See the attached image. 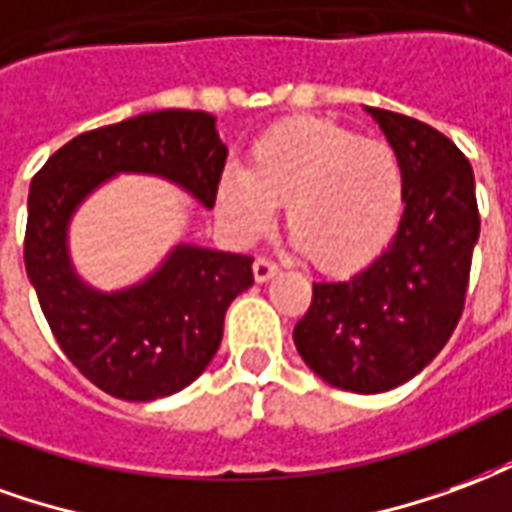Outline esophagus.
I'll use <instances>...</instances> for the list:
<instances>
[{"label": "esophagus", "mask_w": 512, "mask_h": 512, "mask_svg": "<svg viewBox=\"0 0 512 512\" xmlns=\"http://www.w3.org/2000/svg\"><path fill=\"white\" fill-rule=\"evenodd\" d=\"M275 272H278V264H275L272 259H264V256H259V259L253 261V278H256L259 283L270 281Z\"/></svg>", "instance_id": "34e87169"}]
</instances>
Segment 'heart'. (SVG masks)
<instances>
[{
	"mask_svg": "<svg viewBox=\"0 0 512 512\" xmlns=\"http://www.w3.org/2000/svg\"><path fill=\"white\" fill-rule=\"evenodd\" d=\"M278 204L319 270H357L393 240L404 169L387 141L360 138L330 119H286L256 138L251 169L229 166L215 190L220 226L237 242L270 229Z\"/></svg>",
	"mask_w": 512,
	"mask_h": 512,
	"instance_id": "1",
	"label": "heart"
}]
</instances>
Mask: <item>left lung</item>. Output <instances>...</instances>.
<instances>
[{
    "instance_id": "1",
    "label": "left lung",
    "mask_w": 512,
    "mask_h": 512,
    "mask_svg": "<svg viewBox=\"0 0 512 512\" xmlns=\"http://www.w3.org/2000/svg\"><path fill=\"white\" fill-rule=\"evenodd\" d=\"M404 169L393 242L346 281L313 283L294 346L327 384L374 395L423 371L464 313L480 237L475 174L453 141L420 119L365 108Z\"/></svg>"
}]
</instances>
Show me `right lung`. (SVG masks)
<instances>
[{
  "label": "right lung",
  "mask_w": 512,
  "mask_h": 512,
  "mask_svg": "<svg viewBox=\"0 0 512 512\" xmlns=\"http://www.w3.org/2000/svg\"><path fill=\"white\" fill-rule=\"evenodd\" d=\"M226 155L212 114L166 108L70 138L32 179L26 275L59 349L103 393L155 401L199 379L218 352L226 308L253 286V259L177 245L147 281L106 294L73 270L67 223L114 174L171 179L210 210Z\"/></svg>",
  "instance_id": "obj_1"
}]
</instances>
